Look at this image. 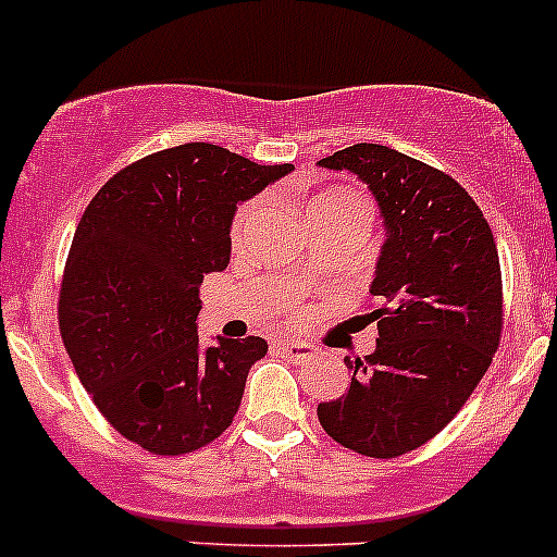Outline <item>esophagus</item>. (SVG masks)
Listing matches in <instances>:
<instances>
[{"label": "esophagus", "instance_id": "34e87169", "mask_svg": "<svg viewBox=\"0 0 557 557\" xmlns=\"http://www.w3.org/2000/svg\"><path fill=\"white\" fill-rule=\"evenodd\" d=\"M274 347H277L280 356L290 358V361H307V358H312V345H307V342L283 339V342H277Z\"/></svg>", "mask_w": 557, "mask_h": 557}]
</instances>
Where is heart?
I'll return each instance as SVG.
<instances>
[{
  "instance_id": "obj_1",
  "label": "heart",
  "mask_w": 557,
  "mask_h": 557,
  "mask_svg": "<svg viewBox=\"0 0 557 557\" xmlns=\"http://www.w3.org/2000/svg\"><path fill=\"white\" fill-rule=\"evenodd\" d=\"M345 201H356L352 196H345V194H329V196H320V199L312 201L310 207V215L314 212L325 210V207H334V205H345ZM263 212V201H252V205H247L245 210H239L237 221H234V239H243L247 228L256 223V218Z\"/></svg>"
}]
</instances>
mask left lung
<instances>
[{
    "mask_svg": "<svg viewBox=\"0 0 557 557\" xmlns=\"http://www.w3.org/2000/svg\"><path fill=\"white\" fill-rule=\"evenodd\" d=\"M318 166L352 172L385 226L369 290L380 307L372 356L345 358L350 385L318 404L331 440L369 458L425 445L458 414L502 339V267L476 201L450 174L358 143Z\"/></svg>",
    "mask_w": 557,
    "mask_h": 557,
    "instance_id": "obj_1",
    "label": "left lung"
}]
</instances>
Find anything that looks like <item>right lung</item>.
Instances as JSON below:
<instances>
[{
    "mask_svg": "<svg viewBox=\"0 0 557 557\" xmlns=\"http://www.w3.org/2000/svg\"><path fill=\"white\" fill-rule=\"evenodd\" d=\"M290 172L185 143L112 174L83 212L61 280V336L99 412L143 450H199L232 425L267 342L201 347L199 288L228 267L237 207Z\"/></svg>",
    "mask_w": 557,
    "mask_h": 557,
    "instance_id": "add662e5",
    "label": "right lung"
}]
</instances>
